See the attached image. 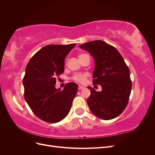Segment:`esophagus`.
Masks as SVG:
<instances>
[{"instance_id": "esophagus-1", "label": "esophagus", "mask_w": 155, "mask_h": 155, "mask_svg": "<svg viewBox=\"0 0 155 155\" xmlns=\"http://www.w3.org/2000/svg\"><path fill=\"white\" fill-rule=\"evenodd\" d=\"M84 88H85V87H83V86H81V85H79V86L78 87V90H79V91L83 90V89H84Z\"/></svg>"}]
</instances>
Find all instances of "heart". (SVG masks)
Returning <instances> with one entry per match:
<instances>
[{
	"label": "heart",
	"mask_w": 155,
	"mask_h": 155,
	"mask_svg": "<svg viewBox=\"0 0 155 155\" xmlns=\"http://www.w3.org/2000/svg\"><path fill=\"white\" fill-rule=\"evenodd\" d=\"M83 54H81L79 56V58L80 56L83 55ZM88 76V74L87 73H83V74H75L74 76H73V79L74 81H76L78 83H83L85 81L86 79Z\"/></svg>",
	"instance_id": "1"
}]
</instances>
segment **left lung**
<instances>
[{
    "label": "left lung",
    "mask_w": 155,
    "mask_h": 155,
    "mask_svg": "<svg viewBox=\"0 0 155 155\" xmlns=\"http://www.w3.org/2000/svg\"><path fill=\"white\" fill-rule=\"evenodd\" d=\"M90 53L94 61V85L101 86L96 92L88 87L91 95L87 104L98 118L109 120L118 116L128 104L132 83L130 70L119 51L105 42L97 40L79 45Z\"/></svg>",
    "instance_id": "1"
}]
</instances>
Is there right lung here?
<instances>
[{
	"label": "right lung",
	"mask_w": 155,
	"mask_h": 155,
	"mask_svg": "<svg viewBox=\"0 0 155 155\" xmlns=\"http://www.w3.org/2000/svg\"><path fill=\"white\" fill-rule=\"evenodd\" d=\"M76 43L49 45L33 56L28 63L22 83L25 98L33 112L41 120L57 123L70 110L78 86L68 83L63 90L56 88V78L64 72V59Z\"/></svg>",
	"instance_id": "1"
}]
</instances>
